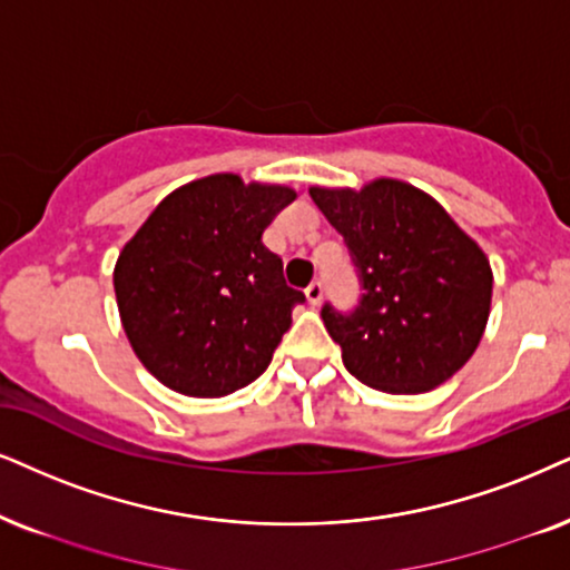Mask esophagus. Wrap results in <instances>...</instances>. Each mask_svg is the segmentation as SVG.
<instances>
[{
  "mask_svg": "<svg viewBox=\"0 0 570 570\" xmlns=\"http://www.w3.org/2000/svg\"><path fill=\"white\" fill-rule=\"evenodd\" d=\"M305 297H307V302H309V305H313V307L321 305V302H323V284H321V281H313V284L307 286Z\"/></svg>",
  "mask_w": 570,
  "mask_h": 570,
  "instance_id": "esophagus-1",
  "label": "esophagus"
}]
</instances>
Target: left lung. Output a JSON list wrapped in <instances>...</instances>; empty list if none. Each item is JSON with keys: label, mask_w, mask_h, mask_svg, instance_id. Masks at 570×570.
<instances>
[{"label": "left lung", "mask_w": 570, "mask_h": 570, "mask_svg": "<svg viewBox=\"0 0 570 570\" xmlns=\"http://www.w3.org/2000/svg\"><path fill=\"white\" fill-rule=\"evenodd\" d=\"M363 281L355 313L323 307L344 368L386 394H423L476 352L492 309V265L431 194L397 178L363 189L309 186Z\"/></svg>", "instance_id": "1"}]
</instances>
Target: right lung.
I'll return each instance as SVG.
<instances>
[{"label": "right lung", "instance_id": "1", "mask_svg": "<svg viewBox=\"0 0 570 570\" xmlns=\"http://www.w3.org/2000/svg\"><path fill=\"white\" fill-rule=\"evenodd\" d=\"M297 199L281 184L213 173L170 191L120 249L115 299L136 357L186 397H226L271 365L305 294L263 244Z\"/></svg>", "mask_w": 570, "mask_h": 570}]
</instances>
